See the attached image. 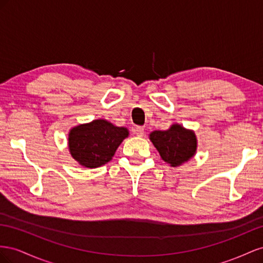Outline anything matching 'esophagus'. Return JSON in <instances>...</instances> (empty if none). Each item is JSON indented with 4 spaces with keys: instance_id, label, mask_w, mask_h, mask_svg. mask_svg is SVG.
Wrapping results in <instances>:
<instances>
[{
    "instance_id": "obj_1",
    "label": "esophagus",
    "mask_w": 263,
    "mask_h": 263,
    "mask_svg": "<svg viewBox=\"0 0 263 263\" xmlns=\"http://www.w3.org/2000/svg\"><path fill=\"white\" fill-rule=\"evenodd\" d=\"M133 133L137 134L138 137H143L144 136V129L142 126H136L133 129Z\"/></svg>"
}]
</instances>
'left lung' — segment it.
I'll use <instances>...</instances> for the list:
<instances>
[{"mask_svg": "<svg viewBox=\"0 0 263 263\" xmlns=\"http://www.w3.org/2000/svg\"><path fill=\"white\" fill-rule=\"evenodd\" d=\"M152 142L161 159L172 167H178L189 162L197 151V138L193 130L174 123L167 130H156L149 133Z\"/></svg>", "mask_w": 263, "mask_h": 263, "instance_id": "left-lung-1", "label": "left lung"}]
</instances>
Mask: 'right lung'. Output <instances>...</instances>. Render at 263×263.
Returning a JSON list of instances; mask_svg holds the SVG:
<instances>
[{
	"instance_id": "obj_1",
	"label": "right lung",
	"mask_w": 263,
	"mask_h": 263,
	"mask_svg": "<svg viewBox=\"0 0 263 263\" xmlns=\"http://www.w3.org/2000/svg\"><path fill=\"white\" fill-rule=\"evenodd\" d=\"M129 134L126 127L117 126L108 120H92L69 130V153L81 166L100 167L112 160L117 148Z\"/></svg>"
}]
</instances>
